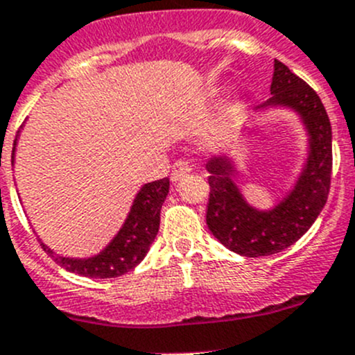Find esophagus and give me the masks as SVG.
Returning a JSON list of instances; mask_svg holds the SVG:
<instances>
[{"instance_id":"obj_1","label":"esophagus","mask_w":355,"mask_h":355,"mask_svg":"<svg viewBox=\"0 0 355 355\" xmlns=\"http://www.w3.org/2000/svg\"><path fill=\"white\" fill-rule=\"evenodd\" d=\"M191 171H192V166H191V163H189V161H184V159L177 161V163L173 164V168H171V180L180 182L182 178L187 177Z\"/></svg>"}]
</instances>
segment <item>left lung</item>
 <instances>
[{
  "label": "left lung",
  "instance_id": "left-lung-1",
  "mask_svg": "<svg viewBox=\"0 0 355 355\" xmlns=\"http://www.w3.org/2000/svg\"><path fill=\"white\" fill-rule=\"evenodd\" d=\"M270 94L272 97L254 111L290 109L307 132V161L293 189L270 209H258L234 182L232 157L220 154L206 161L208 229L223 246L250 258L279 253L297 243L324 208L331 184V125L319 95L279 60H274Z\"/></svg>",
  "mask_w": 355,
  "mask_h": 355
}]
</instances>
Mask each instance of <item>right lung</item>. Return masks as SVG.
Masks as SVG:
<instances>
[{"mask_svg": "<svg viewBox=\"0 0 355 355\" xmlns=\"http://www.w3.org/2000/svg\"><path fill=\"white\" fill-rule=\"evenodd\" d=\"M17 139L13 140L12 163H15ZM168 192H170L168 178L144 184L133 199V205L121 229L112 237L111 243L94 257H62L40 239L41 246L60 267H64L69 272L78 274V276L92 277V279H111V277L123 276L135 269L144 260L150 244L156 239L157 230H159L161 206H163Z\"/></svg>", "mask_w": 355, "mask_h": 355, "instance_id": "obj_1", "label": "right lung"}]
</instances>
